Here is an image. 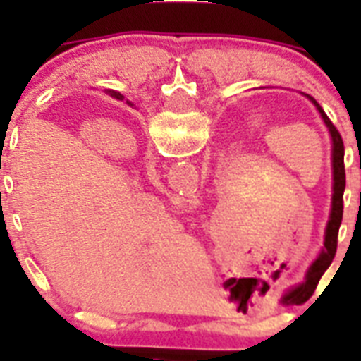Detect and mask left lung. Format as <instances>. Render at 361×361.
Masks as SVG:
<instances>
[{"label":"left lung","instance_id":"left-lung-1","mask_svg":"<svg viewBox=\"0 0 361 361\" xmlns=\"http://www.w3.org/2000/svg\"><path fill=\"white\" fill-rule=\"evenodd\" d=\"M312 104L317 106V110L320 111L322 119H324L325 126L329 128L331 139H333V202H331V215L329 222H327V228H325V240H324V250H322L320 257L312 262V266L309 267L307 273V283H311V291L317 288L318 280L324 275V271L331 266L333 262L334 253H336V244H338V229L342 224L343 216V191H345V164H343V155H345V148H343L342 135L334 128V124L331 123V119L325 116L324 108L311 97ZM309 291V293H311Z\"/></svg>","mask_w":361,"mask_h":361}]
</instances>
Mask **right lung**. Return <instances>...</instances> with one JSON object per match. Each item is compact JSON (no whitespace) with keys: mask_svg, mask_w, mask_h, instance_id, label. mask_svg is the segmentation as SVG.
I'll return each instance as SVG.
<instances>
[{"mask_svg":"<svg viewBox=\"0 0 361 361\" xmlns=\"http://www.w3.org/2000/svg\"><path fill=\"white\" fill-rule=\"evenodd\" d=\"M111 95H114L116 99H119V101H123V95L117 94V92H111ZM126 103H128V101H126ZM130 104H132V103H130Z\"/></svg>","mask_w":361,"mask_h":361,"instance_id":"right-lung-1","label":"right lung"}]
</instances>
